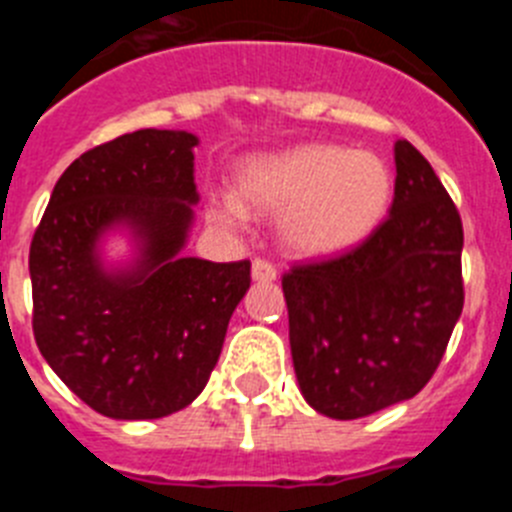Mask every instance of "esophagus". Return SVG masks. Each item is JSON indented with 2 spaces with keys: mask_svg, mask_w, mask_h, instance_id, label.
Instances as JSON below:
<instances>
[{
  "mask_svg": "<svg viewBox=\"0 0 512 512\" xmlns=\"http://www.w3.org/2000/svg\"><path fill=\"white\" fill-rule=\"evenodd\" d=\"M251 274L256 282H274L277 279V269H274V264L266 259H256L251 266Z\"/></svg>",
  "mask_w": 512,
  "mask_h": 512,
  "instance_id": "1",
  "label": "esophagus"
}]
</instances>
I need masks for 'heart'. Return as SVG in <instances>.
Segmentation results:
<instances>
[{
  "instance_id": "b5f03b06",
  "label": "heart",
  "mask_w": 512,
  "mask_h": 512,
  "mask_svg": "<svg viewBox=\"0 0 512 512\" xmlns=\"http://www.w3.org/2000/svg\"><path fill=\"white\" fill-rule=\"evenodd\" d=\"M395 179L382 156L310 143L253 161L241 174V202L225 197L215 217L238 223L243 208L279 217L287 251L325 259L364 243L384 220Z\"/></svg>"
}]
</instances>
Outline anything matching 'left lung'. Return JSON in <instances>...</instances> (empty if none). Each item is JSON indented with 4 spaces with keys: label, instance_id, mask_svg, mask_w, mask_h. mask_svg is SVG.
<instances>
[{
    "label": "left lung",
    "instance_id": "1",
    "mask_svg": "<svg viewBox=\"0 0 512 512\" xmlns=\"http://www.w3.org/2000/svg\"><path fill=\"white\" fill-rule=\"evenodd\" d=\"M395 200L364 243L284 271L300 390L336 420L372 415L423 390L464 307V230L423 153L395 143Z\"/></svg>",
    "mask_w": 512,
    "mask_h": 512
}]
</instances>
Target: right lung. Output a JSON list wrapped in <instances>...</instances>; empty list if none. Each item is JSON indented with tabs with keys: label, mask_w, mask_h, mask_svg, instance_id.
I'll list each match as a JSON object with an SVG mask.
<instances>
[{
	"label": "right lung",
	"mask_w": 512,
	"mask_h": 512,
	"mask_svg": "<svg viewBox=\"0 0 512 512\" xmlns=\"http://www.w3.org/2000/svg\"><path fill=\"white\" fill-rule=\"evenodd\" d=\"M197 138L135 130L63 171L30 243L33 333L43 359L89 408L117 420L164 418L205 390L251 261L179 259L192 223ZM125 222L139 266L96 259L98 235Z\"/></svg>",
	"instance_id": "1"
}]
</instances>
